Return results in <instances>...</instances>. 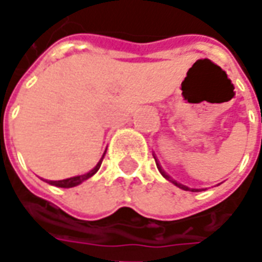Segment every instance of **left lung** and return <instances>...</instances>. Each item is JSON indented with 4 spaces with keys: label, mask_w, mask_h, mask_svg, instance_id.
I'll use <instances>...</instances> for the list:
<instances>
[{
    "label": "left lung",
    "mask_w": 262,
    "mask_h": 262,
    "mask_svg": "<svg viewBox=\"0 0 262 262\" xmlns=\"http://www.w3.org/2000/svg\"><path fill=\"white\" fill-rule=\"evenodd\" d=\"M156 164H157V168H159L160 172H161V174H163V177H164V178H167V180H168V181L172 182V184H176V185H177V187H178V188H181V189H184V191H192V192H198V191H199V189H189V188L185 187V185H181V184H178V182L174 181V180H171L170 177L167 176V174H165L164 171L161 170V167H160V164H159V163H157V160H156Z\"/></svg>",
    "instance_id": "left-lung-1"
}]
</instances>
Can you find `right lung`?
I'll list each match as a JSON object with an SVG mask.
<instances>
[{"mask_svg": "<svg viewBox=\"0 0 262 262\" xmlns=\"http://www.w3.org/2000/svg\"><path fill=\"white\" fill-rule=\"evenodd\" d=\"M103 156H105V153H103ZM103 156H102V159L99 160V163H98V164L95 165L90 172H86V174H84V176H77V177H73V178H67V180H61V181H46V182H49L50 185H54V187H59V188L77 187V185H80L81 182H84L85 180H88V178H91V177L94 176L98 170H99V167H101V164H102Z\"/></svg>", "mask_w": 262, "mask_h": 262, "instance_id": "add662e5", "label": "right lung"}]
</instances>
